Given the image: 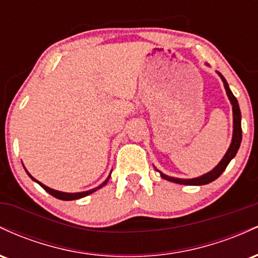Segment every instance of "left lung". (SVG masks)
Instances as JSON below:
<instances>
[{
  "instance_id": "1",
  "label": "left lung",
  "mask_w": 258,
  "mask_h": 258,
  "mask_svg": "<svg viewBox=\"0 0 258 258\" xmlns=\"http://www.w3.org/2000/svg\"><path fill=\"white\" fill-rule=\"evenodd\" d=\"M218 75H220L222 81H223L224 88H226V92H227V96H228V98H229L230 103H232V106H233V138H232V143H230V146H229V148H228L227 153L224 154L223 159L221 160L220 164H218L217 166L214 168V170L210 171V172L203 174V176H200V177H197V178L183 179V178H174V177L166 176V174L160 172L159 170H156V168H155V170L160 173V176H161L164 179H167V180H170V182L178 183V184H184V185L209 184V183L214 182L215 179H217L218 177H220L221 174L223 173V171L227 168L228 164L230 162V160H232L234 156L236 155V153H238L239 147H240V143H241V137H242V135H241V112H240V108H239L238 100H236L235 97H234V94L232 93V91H230V88H229V86H228V82L226 81V79L222 76L221 73H218Z\"/></svg>"
}]
</instances>
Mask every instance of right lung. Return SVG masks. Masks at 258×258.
<instances>
[{
	"mask_svg": "<svg viewBox=\"0 0 258 258\" xmlns=\"http://www.w3.org/2000/svg\"><path fill=\"white\" fill-rule=\"evenodd\" d=\"M25 171H26V170H25ZM26 173L29 174V177H30V178H31L32 180H35V182L38 183V184H40L41 186H42V188L44 189V190L47 191V193H49V194L52 195V197L57 198V199H60V200H76V199H81V198H85V197H87V195H90V194H92V193H94V191H96V190H98L99 188H102V186H104V185L106 184V183H108L109 178H110V174H109V177H108V178H106V179L104 180V182L102 183V184H100L99 186H97V188H93V189H91V190L81 191V193H64V191L54 190V189H52V188H48V186H47V185L42 184V183H41V182H38L37 179H35L34 177H32L31 174L28 172V171H26Z\"/></svg>",
	"mask_w": 258,
	"mask_h": 258,
	"instance_id": "add662e5",
	"label": "right lung"
}]
</instances>
